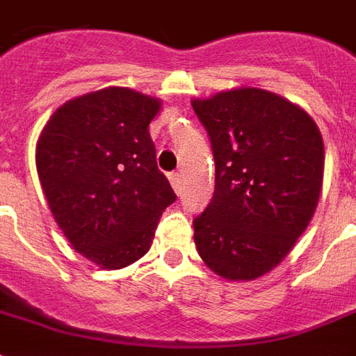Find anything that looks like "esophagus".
<instances>
[{"instance_id": "obj_1", "label": "esophagus", "mask_w": 356, "mask_h": 356, "mask_svg": "<svg viewBox=\"0 0 356 356\" xmlns=\"http://www.w3.org/2000/svg\"><path fill=\"white\" fill-rule=\"evenodd\" d=\"M170 181H171V186H173V188L179 193V191H181V173H171Z\"/></svg>"}]
</instances>
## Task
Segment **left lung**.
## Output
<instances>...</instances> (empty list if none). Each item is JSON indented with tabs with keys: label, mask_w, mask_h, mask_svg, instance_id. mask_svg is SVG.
I'll return each instance as SVG.
<instances>
[{
	"label": "left lung",
	"mask_w": 356,
	"mask_h": 356,
	"mask_svg": "<svg viewBox=\"0 0 356 356\" xmlns=\"http://www.w3.org/2000/svg\"><path fill=\"white\" fill-rule=\"evenodd\" d=\"M216 160V191L194 217V244L213 273L254 280L303 234L321 196L324 145L313 118L263 89L193 101Z\"/></svg>",
	"instance_id": "left-lung-1"
}]
</instances>
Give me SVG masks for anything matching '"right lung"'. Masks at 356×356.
Segmentation results:
<instances>
[{
  "label": "right lung",
  "mask_w": 356,
  "mask_h": 356,
  "mask_svg": "<svg viewBox=\"0 0 356 356\" xmlns=\"http://www.w3.org/2000/svg\"><path fill=\"white\" fill-rule=\"evenodd\" d=\"M158 110V99L133 89H101L65 102L38 140L51 213L74 250L101 268L147 254L163 209L177 198L148 133Z\"/></svg>",
  "instance_id": "1"
}]
</instances>
